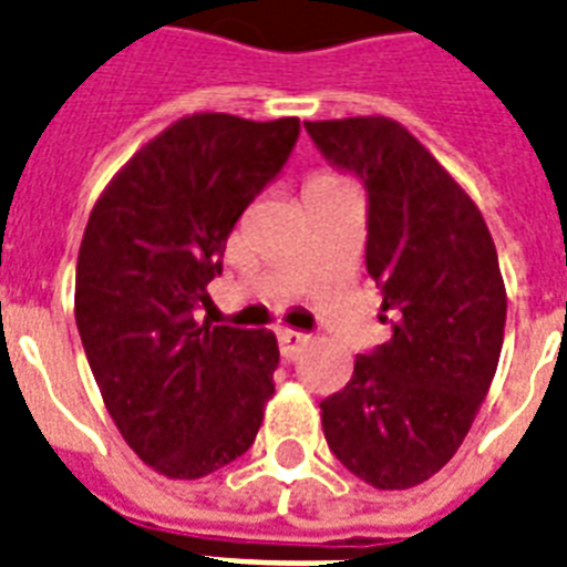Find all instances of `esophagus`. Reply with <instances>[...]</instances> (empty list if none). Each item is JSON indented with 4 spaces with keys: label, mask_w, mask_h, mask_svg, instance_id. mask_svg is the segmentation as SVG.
<instances>
[{
    "label": "esophagus",
    "mask_w": 567,
    "mask_h": 567,
    "mask_svg": "<svg viewBox=\"0 0 567 567\" xmlns=\"http://www.w3.org/2000/svg\"><path fill=\"white\" fill-rule=\"evenodd\" d=\"M278 346H280V354H284L287 361H296L298 354L305 352L307 333L292 331V328H280V331H278Z\"/></svg>",
    "instance_id": "34e87169"
}]
</instances>
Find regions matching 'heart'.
<instances>
[{
    "instance_id": "1",
    "label": "heart",
    "mask_w": 567,
    "mask_h": 567,
    "mask_svg": "<svg viewBox=\"0 0 567 567\" xmlns=\"http://www.w3.org/2000/svg\"><path fill=\"white\" fill-rule=\"evenodd\" d=\"M313 179H328V177H313ZM313 179H310V183H313Z\"/></svg>"
}]
</instances>
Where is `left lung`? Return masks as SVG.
I'll use <instances>...</instances> for the list:
<instances>
[{"label":"left lung","mask_w":567,"mask_h":567,"mask_svg":"<svg viewBox=\"0 0 567 567\" xmlns=\"http://www.w3.org/2000/svg\"><path fill=\"white\" fill-rule=\"evenodd\" d=\"M305 130L367 188V271L393 328L322 399L324 441L372 488H414L462 446L497 372L506 328L497 248L480 206L402 124L372 115Z\"/></svg>","instance_id":"obj_1"}]
</instances>
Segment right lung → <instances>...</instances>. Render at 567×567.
Listing matches in <instances>:
<instances>
[{"mask_svg":"<svg viewBox=\"0 0 567 567\" xmlns=\"http://www.w3.org/2000/svg\"><path fill=\"white\" fill-rule=\"evenodd\" d=\"M298 117H179L91 209L76 262V328L96 388L135 455L200 480L254 443L275 393L271 331L200 322L227 236L296 147Z\"/></svg>","mask_w":567,"mask_h":567,"instance_id":"add662e5","label":"right lung"}]
</instances>
